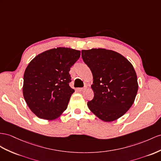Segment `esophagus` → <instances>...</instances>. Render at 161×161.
I'll list each match as a JSON object with an SVG mask.
<instances>
[{"instance_id":"34e87169","label":"esophagus","mask_w":161,"mask_h":161,"mask_svg":"<svg viewBox=\"0 0 161 161\" xmlns=\"http://www.w3.org/2000/svg\"><path fill=\"white\" fill-rule=\"evenodd\" d=\"M86 88V87H84V88H78V90H79V91H80V92H82V91H84V90Z\"/></svg>"}]
</instances>
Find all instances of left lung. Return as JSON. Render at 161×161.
<instances>
[{
    "label": "left lung",
    "mask_w": 161,
    "mask_h": 161,
    "mask_svg": "<svg viewBox=\"0 0 161 161\" xmlns=\"http://www.w3.org/2000/svg\"><path fill=\"white\" fill-rule=\"evenodd\" d=\"M81 57L93 75L94 94L88 108L105 122L117 120L130 109L137 95L133 65L120 53L105 49L82 50Z\"/></svg>",
    "instance_id": "left-lung-1"
}]
</instances>
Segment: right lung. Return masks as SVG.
<instances>
[{
	"label": "right lung",
	"instance_id": "add662e5",
	"mask_svg": "<svg viewBox=\"0 0 161 161\" xmlns=\"http://www.w3.org/2000/svg\"><path fill=\"white\" fill-rule=\"evenodd\" d=\"M80 51L57 47L40 53L28 64L24 75L23 94L36 116L57 118L67 108L71 94L70 69L80 58Z\"/></svg>",
	"mask_w": 161,
	"mask_h": 161
}]
</instances>
